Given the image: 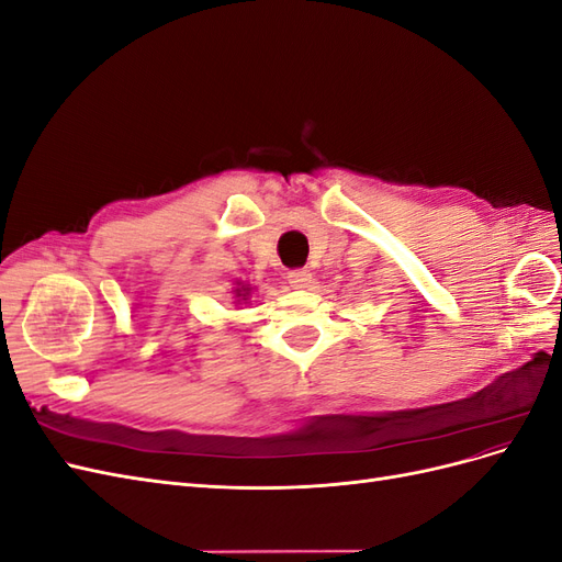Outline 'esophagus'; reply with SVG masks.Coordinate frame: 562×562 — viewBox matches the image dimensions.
Returning a JSON list of instances; mask_svg holds the SVG:
<instances>
[{"mask_svg": "<svg viewBox=\"0 0 562 562\" xmlns=\"http://www.w3.org/2000/svg\"><path fill=\"white\" fill-rule=\"evenodd\" d=\"M288 281L293 283V288H307L312 281V271L310 269H291L288 271Z\"/></svg>", "mask_w": 562, "mask_h": 562, "instance_id": "1", "label": "esophagus"}]
</instances>
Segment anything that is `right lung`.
<instances>
[{
  "label": "right lung",
  "instance_id": "right-lung-1",
  "mask_svg": "<svg viewBox=\"0 0 562 562\" xmlns=\"http://www.w3.org/2000/svg\"><path fill=\"white\" fill-rule=\"evenodd\" d=\"M246 295H248V288H236V297L246 300Z\"/></svg>",
  "mask_w": 562,
  "mask_h": 562
}]
</instances>
